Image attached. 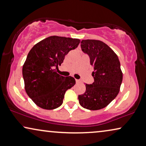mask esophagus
<instances>
[{"label": "esophagus", "instance_id": "obj_1", "mask_svg": "<svg viewBox=\"0 0 146 146\" xmlns=\"http://www.w3.org/2000/svg\"><path fill=\"white\" fill-rule=\"evenodd\" d=\"M76 83H80V81L79 80H76Z\"/></svg>", "mask_w": 146, "mask_h": 146}]
</instances>
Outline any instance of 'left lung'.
Instances as JSON below:
<instances>
[{"mask_svg": "<svg viewBox=\"0 0 146 146\" xmlns=\"http://www.w3.org/2000/svg\"><path fill=\"white\" fill-rule=\"evenodd\" d=\"M81 48L88 54L94 67V82L86 84V92L78 96L82 107L89 110L105 108L117 96L122 81L119 58L107 44L99 40L81 41Z\"/></svg>", "mask_w": 146, "mask_h": 146, "instance_id": "1", "label": "left lung"}]
</instances>
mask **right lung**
<instances>
[{"label": "right lung", "mask_w": 146, "mask_h": 146, "mask_svg": "<svg viewBox=\"0 0 146 146\" xmlns=\"http://www.w3.org/2000/svg\"><path fill=\"white\" fill-rule=\"evenodd\" d=\"M80 43L78 39L54 35L35 44L29 52L22 68L25 90L38 107L47 110L60 107L66 91L75 85L74 78L59 75L56 69Z\"/></svg>", "instance_id": "obj_1"}]
</instances>
